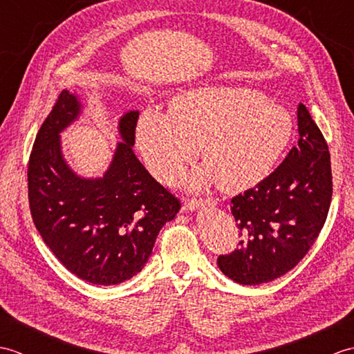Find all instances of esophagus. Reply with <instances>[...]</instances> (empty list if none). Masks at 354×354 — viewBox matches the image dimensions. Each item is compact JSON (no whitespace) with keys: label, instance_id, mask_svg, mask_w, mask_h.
Listing matches in <instances>:
<instances>
[{"label":"esophagus","instance_id":"obj_1","mask_svg":"<svg viewBox=\"0 0 354 354\" xmlns=\"http://www.w3.org/2000/svg\"><path fill=\"white\" fill-rule=\"evenodd\" d=\"M204 205L213 207L214 204H213L212 199H205V201H202V199H187L184 202V209H189V212H194V209L202 208Z\"/></svg>","mask_w":354,"mask_h":354}]
</instances>
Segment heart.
<instances>
[{"label": "heart", "mask_w": 354, "mask_h": 354, "mask_svg": "<svg viewBox=\"0 0 354 354\" xmlns=\"http://www.w3.org/2000/svg\"><path fill=\"white\" fill-rule=\"evenodd\" d=\"M293 133L280 104L250 88L201 86L178 95L170 111L147 109L138 120L137 145L149 170L170 179L196 155L204 167L185 175L187 185L225 192L251 189L265 179Z\"/></svg>", "instance_id": "heart-1"}]
</instances>
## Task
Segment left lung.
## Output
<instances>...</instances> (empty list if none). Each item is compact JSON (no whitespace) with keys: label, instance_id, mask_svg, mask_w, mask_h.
I'll list each match as a JSON object with an SVG mask.
<instances>
[{"label":"left lung","instance_id":"1","mask_svg":"<svg viewBox=\"0 0 354 354\" xmlns=\"http://www.w3.org/2000/svg\"><path fill=\"white\" fill-rule=\"evenodd\" d=\"M298 145L254 189L231 199L242 240L219 255L217 266L239 284H261L289 272L309 252L332 202L328 146L303 103L298 104Z\"/></svg>","mask_w":354,"mask_h":354}]
</instances>
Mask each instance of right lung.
Segmentation results:
<instances>
[{"label": "right lung", "mask_w": 354, "mask_h": 354, "mask_svg": "<svg viewBox=\"0 0 354 354\" xmlns=\"http://www.w3.org/2000/svg\"><path fill=\"white\" fill-rule=\"evenodd\" d=\"M68 89L36 135L28 161V202L36 230L62 265L93 284H120L145 268L158 232L181 208L135 156L138 111L120 118L114 158L102 178H82L62 155L61 132L80 114Z\"/></svg>", "instance_id": "obj_1"}]
</instances>
